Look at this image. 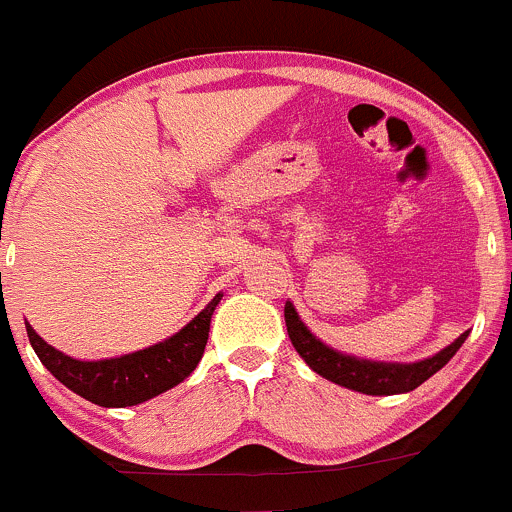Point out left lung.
I'll use <instances>...</instances> for the list:
<instances>
[{
    "label": "left lung",
    "instance_id": "8db88e82",
    "mask_svg": "<svg viewBox=\"0 0 512 512\" xmlns=\"http://www.w3.org/2000/svg\"><path fill=\"white\" fill-rule=\"evenodd\" d=\"M286 328L288 337H291L295 352L305 360V365L320 377L330 379V382L340 384V387L352 389V392L372 394V397H389V394H404L424 384L431 374H436L446 362L451 360L458 352V347L466 342L468 330L458 335L451 345L439 350L436 355L424 357L419 362H379V360H365V357L345 355L337 352L330 345H325L320 337H315L308 330V325L300 320L295 313L291 300H286Z\"/></svg>",
    "mask_w": 512,
    "mask_h": 512
}]
</instances>
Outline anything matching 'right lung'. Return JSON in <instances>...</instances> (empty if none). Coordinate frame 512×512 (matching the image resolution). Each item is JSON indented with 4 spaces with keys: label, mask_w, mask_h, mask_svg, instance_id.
I'll return each mask as SVG.
<instances>
[{
    "label": "right lung",
    "mask_w": 512,
    "mask_h": 512,
    "mask_svg": "<svg viewBox=\"0 0 512 512\" xmlns=\"http://www.w3.org/2000/svg\"><path fill=\"white\" fill-rule=\"evenodd\" d=\"M219 300L221 293L214 295L202 313L194 315L179 333L167 340L155 342L145 350L130 352V355L108 357V360L88 362L63 355L44 337L36 335L29 323H26V335H29L41 365L78 397L108 409L135 407V404L147 402V399L177 387L197 370L204 347H207L209 325H212V315Z\"/></svg>",
    "instance_id": "right-lung-1"
}]
</instances>
